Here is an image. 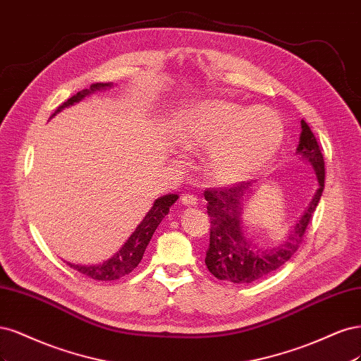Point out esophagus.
Masks as SVG:
<instances>
[{"label": "esophagus", "instance_id": "esophagus-1", "mask_svg": "<svg viewBox=\"0 0 361 361\" xmlns=\"http://www.w3.org/2000/svg\"><path fill=\"white\" fill-rule=\"evenodd\" d=\"M181 204L185 205V207H196L197 205V200L190 193H184L181 196Z\"/></svg>", "mask_w": 361, "mask_h": 361}]
</instances>
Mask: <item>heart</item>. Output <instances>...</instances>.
I'll return each instance as SVG.
<instances>
[{
	"mask_svg": "<svg viewBox=\"0 0 361 361\" xmlns=\"http://www.w3.org/2000/svg\"><path fill=\"white\" fill-rule=\"evenodd\" d=\"M181 142L207 149V172L219 184L250 178L276 156L283 139V123L270 108H244L231 100L204 102L188 115Z\"/></svg>",
	"mask_w": 361,
	"mask_h": 361,
	"instance_id": "obj_1",
	"label": "heart"
}]
</instances>
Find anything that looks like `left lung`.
<instances>
[{
  "label": "left lung",
  "mask_w": 361,
  "mask_h": 361,
  "mask_svg": "<svg viewBox=\"0 0 361 361\" xmlns=\"http://www.w3.org/2000/svg\"><path fill=\"white\" fill-rule=\"evenodd\" d=\"M301 135L297 153L310 161L317 172L319 189L317 195L290 232L289 241L283 246L259 250L252 246L250 241L243 235L241 231V207L243 197L250 192L252 183H238L228 188L205 189L207 213L210 217V244L205 255V265L208 271L220 281L232 283H252L255 281L273 273L283 265L298 250L303 243L310 219L317 210L321 200L325 181V164L321 147L315 135L305 120H301Z\"/></svg>",
  "instance_id": "8db88e82"
}]
</instances>
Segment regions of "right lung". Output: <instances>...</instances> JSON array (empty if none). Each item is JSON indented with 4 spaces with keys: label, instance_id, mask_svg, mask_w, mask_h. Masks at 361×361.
Instances as JSON below:
<instances>
[{
    "label": "right lung",
    "instance_id": "1",
    "mask_svg": "<svg viewBox=\"0 0 361 361\" xmlns=\"http://www.w3.org/2000/svg\"><path fill=\"white\" fill-rule=\"evenodd\" d=\"M112 84H91L90 90H82L76 92L75 96H72L71 99H67L63 104L56 108L55 114L60 112L63 108L71 106V104L79 102L80 99H84L85 96L91 94L92 91L100 90V88H108ZM54 114V115H55ZM178 200L177 195H165L156 200L154 205L151 207V210L148 212V214L144 217V220L136 228V231L130 235V238L127 240V243L120 249V252H117L114 257L108 261H104L103 264L99 265H78V264H71L67 262L68 265L75 269L76 271H79L80 274H85L90 279H94V281H117V279L129 274L132 270H135L137 264L141 262L144 252L148 246V243L153 237L156 228L159 226V224L161 222L168 213H169V207Z\"/></svg>",
    "mask_w": 361,
    "mask_h": 361
}]
</instances>
